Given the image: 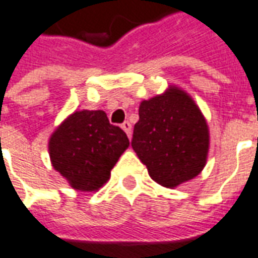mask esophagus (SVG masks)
<instances>
[{
  "label": "esophagus",
  "mask_w": 258,
  "mask_h": 258,
  "mask_svg": "<svg viewBox=\"0 0 258 258\" xmlns=\"http://www.w3.org/2000/svg\"><path fill=\"white\" fill-rule=\"evenodd\" d=\"M121 128L125 131V134L128 135V138H131V131H133V130H131V124H130V121H124V123L121 124Z\"/></svg>",
  "instance_id": "obj_1"
}]
</instances>
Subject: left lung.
<instances>
[{
  "label": "left lung",
  "instance_id": "left-lung-1",
  "mask_svg": "<svg viewBox=\"0 0 258 258\" xmlns=\"http://www.w3.org/2000/svg\"><path fill=\"white\" fill-rule=\"evenodd\" d=\"M131 147L149 176L173 188L204 169L210 131L198 106L184 91L170 86L140 104Z\"/></svg>",
  "mask_w": 258,
  "mask_h": 258
}]
</instances>
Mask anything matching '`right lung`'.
<instances>
[{"mask_svg": "<svg viewBox=\"0 0 258 258\" xmlns=\"http://www.w3.org/2000/svg\"><path fill=\"white\" fill-rule=\"evenodd\" d=\"M128 145L125 133L109 123L103 110H81L51 134L48 154L54 169L73 188L96 191Z\"/></svg>", "mask_w": 258, "mask_h": 258, "instance_id": "right-lung-1", "label": "right lung"}]
</instances>
